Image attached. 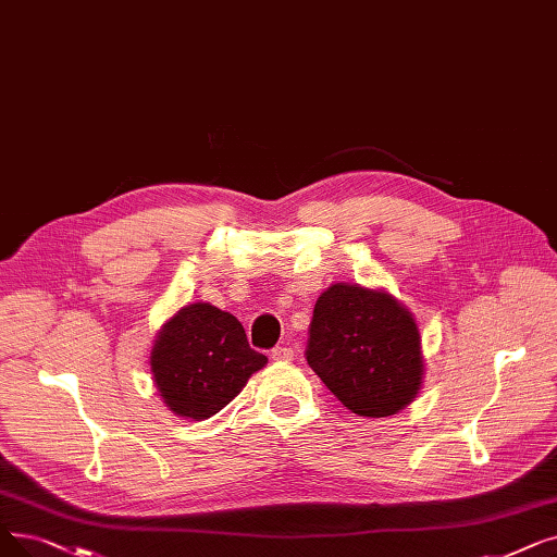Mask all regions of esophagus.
<instances>
[{
  "label": "esophagus",
  "instance_id": "obj_1",
  "mask_svg": "<svg viewBox=\"0 0 557 557\" xmlns=\"http://www.w3.org/2000/svg\"><path fill=\"white\" fill-rule=\"evenodd\" d=\"M271 357L275 361H288V359H294V348L292 346H277V348H273Z\"/></svg>",
  "mask_w": 557,
  "mask_h": 557
}]
</instances>
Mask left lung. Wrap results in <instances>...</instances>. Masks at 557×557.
Segmentation results:
<instances>
[{
	"label": "left lung",
	"instance_id": "left-lung-1",
	"mask_svg": "<svg viewBox=\"0 0 557 557\" xmlns=\"http://www.w3.org/2000/svg\"><path fill=\"white\" fill-rule=\"evenodd\" d=\"M307 364L359 417H392L423 382L417 321L382 288L338 282L321 294L309 325Z\"/></svg>",
	"mask_w": 557,
	"mask_h": 557
}]
</instances>
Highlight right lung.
<instances>
[{"label":"right lung","instance_id":"add662e5","mask_svg":"<svg viewBox=\"0 0 557 557\" xmlns=\"http://www.w3.org/2000/svg\"><path fill=\"white\" fill-rule=\"evenodd\" d=\"M269 357L250 348L244 325L209 302L182 307L157 334L152 377L165 407L205 421L238 396Z\"/></svg>","mask_w":557,"mask_h":557}]
</instances>
